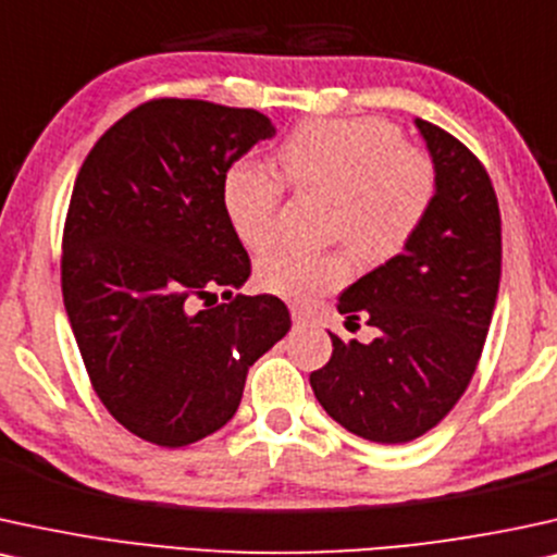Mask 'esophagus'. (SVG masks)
Here are the masks:
<instances>
[{
    "label": "esophagus",
    "instance_id": "1",
    "mask_svg": "<svg viewBox=\"0 0 557 557\" xmlns=\"http://www.w3.org/2000/svg\"><path fill=\"white\" fill-rule=\"evenodd\" d=\"M293 321L295 323H311V313L302 311V308H293Z\"/></svg>",
    "mask_w": 557,
    "mask_h": 557
}]
</instances>
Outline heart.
I'll list each match as a JSON object with an SVG mask.
<instances>
[{
  "mask_svg": "<svg viewBox=\"0 0 557 557\" xmlns=\"http://www.w3.org/2000/svg\"><path fill=\"white\" fill-rule=\"evenodd\" d=\"M293 187L334 200L331 236L347 238L364 262H383L411 242L432 210L436 172L426 153L408 149L404 133L377 117L311 121L277 149ZM283 187L251 161H236L221 180V208L246 249L262 251L277 234ZM344 251L277 249L259 259L257 283L287 300H313L349 280Z\"/></svg>",
  "mask_w": 557,
  "mask_h": 557,
  "instance_id": "b5f03b06",
  "label": "heart"
}]
</instances>
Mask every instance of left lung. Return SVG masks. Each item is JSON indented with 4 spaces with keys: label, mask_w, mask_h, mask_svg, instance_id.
<instances>
[{
    "label": "left lung",
    "mask_w": 557,
    "mask_h": 557,
    "mask_svg": "<svg viewBox=\"0 0 557 557\" xmlns=\"http://www.w3.org/2000/svg\"><path fill=\"white\" fill-rule=\"evenodd\" d=\"M436 172V195L404 251L339 295L347 321L368 319L370 344L331 336L311 372L331 419L377 445L434 429L466 393L488 334L502 280V213L475 153L417 117Z\"/></svg>",
    "instance_id": "left-lung-1"
}]
</instances>
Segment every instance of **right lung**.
<instances>
[{
	"label": "right lung",
	"instance_id": "right-lung-1",
	"mask_svg": "<svg viewBox=\"0 0 557 557\" xmlns=\"http://www.w3.org/2000/svg\"><path fill=\"white\" fill-rule=\"evenodd\" d=\"M274 125L257 110L151 100L84 159L63 226L61 290L91 388L159 447L213 434L246 372L290 331L274 295H234L251 274L221 208L226 169ZM224 287L230 302L197 309Z\"/></svg>",
	"mask_w": 557,
	"mask_h": 557
}]
</instances>
